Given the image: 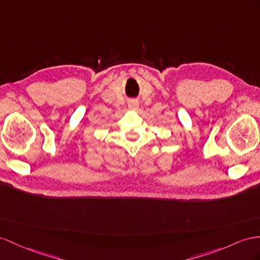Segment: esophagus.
Returning <instances> with one entry per match:
<instances>
[{
	"label": "esophagus",
	"instance_id": "1",
	"mask_svg": "<svg viewBox=\"0 0 260 260\" xmlns=\"http://www.w3.org/2000/svg\"><path fill=\"white\" fill-rule=\"evenodd\" d=\"M138 109V103L136 101H129L128 102V110L129 111H136Z\"/></svg>",
	"mask_w": 260,
	"mask_h": 260
}]
</instances>
